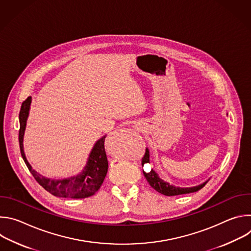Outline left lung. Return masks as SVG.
<instances>
[{
	"label": "left lung",
	"mask_w": 251,
	"mask_h": 251,
	"mask_svg": "<svg viewBox=\"0 0 251 251\" xmlns=\"http://www.w3.org/2000/svg\"><path fill=\"white\" fill-rule=\"evenodd\" d=\"M150 163V154H149V150L148 148H146V152L144 157L142 158V166H144L145 164ZM144 173V176L146 177V180L148 181L149 185L155 189L157 192L161 193L162 195L165 196H177V195H184V194H190V193H195L198 192L199 190H201L202 187L205 186V184L207 183L204 182L201 185L196 186V187H192V188H180V187H175L173 185H170L169 183L163 181L162 178L159 176V175L152 169L151 172L149 173Z\"/></svg>",
	"instance_id": "8db88e82"
}]
</instances>
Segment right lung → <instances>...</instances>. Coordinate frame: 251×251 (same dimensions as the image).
<instances>
[{
	"label": "right lung",
	"instance_id": "right-lung-1",
	"mask_svg": "<svg viewBox=\"0 0 251 251\" xmlns=\"http://www.w3.org/2000/svg\"><path fill=\"white\" fill-rule=\"evenodd\" d=\"M31 103V97H27L21 106V111L19 114L20 118V131H19V142L22 157L33 176V177L46 191L51 195L59 198H70V199H84L93 196L101 187L104 178L108 170V161L104 148V142L106 135L101 137L92 148L87 163L83 171L74 176H69L62 180L49 178L38 172H35L29 163L27 162L24 152V134L25 130L26 120L29 112V106Z\"/></svg>",
	"mask_w": 251,
	"mask_h": 251
}]
</instances>
